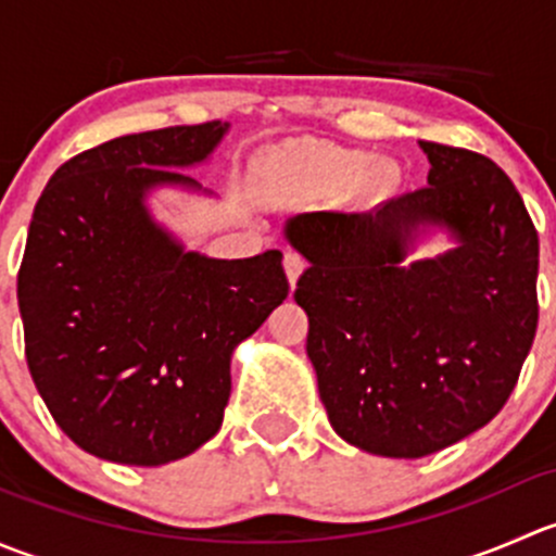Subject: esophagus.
I'll return each instance as SVG.
<instances>
[{"label": "esophagus", "instance_id": "34e87169", "mask_svg": "<svg viewBox=\"0 0 556 556\" xmlns=\"http://www.w3.org/2000/svg\"><path fill=\"white\" fill-rule=\"evenodd\" d=\"M282 266H285V274H288V282H290V288H295V282H299V277H301V274H304V268H306L304 257H301L299 252L288 250V252H285V261H282Z\"/></svg>", "mask_w": 556, "mask_h": 556}]
</instances>
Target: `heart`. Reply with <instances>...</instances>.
Masks as SVG:
<instances>
[{
    "mask_svg": "<svg viewBox=\"0 0 556 556\" xmlns=\"http://www.w3.org/2000/svg\"><path fill=\"white\" fill-rule=\"evenodd\" d=\"M268 182L274 188H301L309 193H344L355 188L363 199H374L390 188L395 177V166L379 159L368 166L366 153H299L274 159L266 169Z\"/></svg>",
    "mask_w": 556,
    "mask_h": 556,
    "instance_id": "b5f03b06",
    "label": "heart"
}]
</instances>
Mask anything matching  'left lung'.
Returning <instances> with one entry per match:
<instances>
[{"mask_svg": "<svg viewBox=\"0 0 556 556\" xmlns=\"http://www.w3.org/2000/svg\"><path fill=\"white\" fill-rule=\"evenodd\" d=\"M422 190L363 215L306 212L285 239L306 257L293 299L336 433L417 459L484 428L511 395L538 328V233L501 166L419 142ZM435 232L433 258L410 255Z\"/></svg>", "mask_w": 556, "mask_h": 556, "instance_id": "1", "label": "left lung"}]
</instances>
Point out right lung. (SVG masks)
<instances>
[{
	"instance_id": "right-lung-1",
	"label": "right lung",
	"mask_w": 556,
	"mask_h": 556,
	"mask_svg": "<svg viewBox=\"0 0 556 556\" xmlns=\"http://www.w3.org/2000/svg\"><path fill=\"white\" fill-rule=\"evenodd\" d=\"M228 131L212 121L110 139L39 195L18 274L26 363L55 425L93 457L155 468L215 439L233 350L288 299L279 250L210 257L153 212L161 190L217 199L185 169Z\"/></svg>"
}]
</instances>
